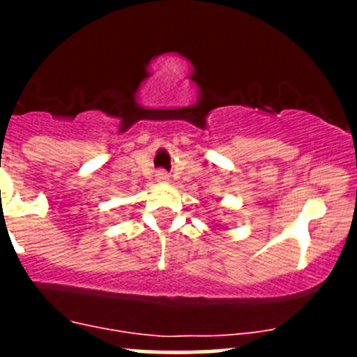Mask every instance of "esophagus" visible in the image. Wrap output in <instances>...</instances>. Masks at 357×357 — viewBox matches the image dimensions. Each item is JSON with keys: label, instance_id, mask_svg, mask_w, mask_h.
Masks as SVG:
<instances>
[{"label": "esophagus", "instance_id": "obj_1", "mask_svg": "<svg viewBox=\"0 0 357 357\" xmlns=\"http://www.w3.org/2000/svg\"><path fill=\"white\" fill-rule=\"evenodd\" d=\"M169 178H171V176H169L165 171H158V172H157V181H160V183H169Z\"/></svg>", "mask_w": 357, "mask_h": 357}]
</instances>
